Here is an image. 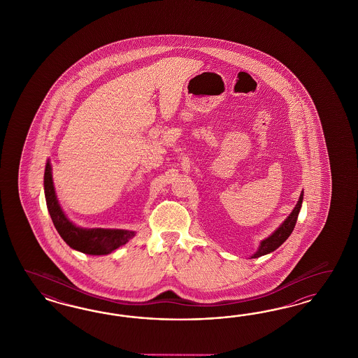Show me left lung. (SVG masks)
I'll return each mask as SVG.
<instances>
[{
	"label": "left lung",
	"mask_w": 358,
	"mask_h": 358,
	"mask_svg": "<svg viewBox=\"0 0 358 358\" xmlns=\"http://www.w3.org/2000/svg\"><path fill=\"white\" fill-rule=\"evenodd\" d=\"M302 201H303V193L299 196V201H298L296 206L294 208L293 213L282 223L281 227L278 228L277 231H274V234H271L269 238L261 241L260 248L252 256V259H257L260 256L268 255V253H271L273 250H277L282 243L286 241V238L292 235L294 227H295V223H296V219H298L299 210H301V206H302Z\"/></svg>",
	"instance_id": "8db88e82"
}]
</instances>
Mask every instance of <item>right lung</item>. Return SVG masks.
Returning a JSON list of instances; mask_svg holds the SVG:
<instances>
[{
  "mask_svg": "<svg viewBox=\"0 0 358 358\" xmlns=\"http://www.w3.org/2000/svg\"><path fill=\"white\" fill-rule=\"evenodd\" d=\"M44 194L47 208L54 222V226L65 243L73 248L87 255H108L113 250L124 245L135 232L123 229H103V228L76 227L69 222L57 203L55 194L51 165L47 162L44 172Z\"/></svg>",
  "mask_w": 358,
  "mask_h": 358,
  "instance_id": "add662e5",
  "label": "right lung"
}]
</instances>
